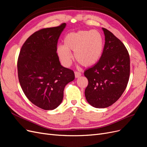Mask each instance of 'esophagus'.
I'll list each match as a JSON object with an SVG mask.
<instances>
[{"label": "esophagus", "mask_w": 147, "mask_h": 147, "mask_svg": "<svg viewBox=\"0 0 147 147\" xmlns=\"http://www.w3.org/2000/svg\"><path fill=\"white\" fill-rule=\"evenodd\" d=\"M82 75V74L80 72H77V71H75V78H78Z\"/></svg>", "instance_id": "1"}]
</instances>
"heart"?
I'll use <instances>...</instances> for the list:
<instances>
[{
    "mask_svg": "<svg viewBox=\"0 0 147 147\" xmlns=\"http://www.w3.org/2000/svg\"><path fill=\"white\" fill-rule=\"evenodd\" d=\"M63 46H59L57 53L62 64L69 66L72 59L70 51L79 64L84 67L96 64L100 59L104 50V38L99 31L79 30L67 34L64 39Z\"/></svg>",
    "mask_w": 147,
    "mask_h": 147,
    "instance_id": "1",
    "label": "heart"
}]
</instances>
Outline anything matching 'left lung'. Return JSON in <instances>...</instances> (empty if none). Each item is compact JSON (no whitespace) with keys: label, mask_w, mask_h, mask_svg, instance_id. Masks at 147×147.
Wrapping results in <instances>:
<instances>
[{"label":"left lung","mask_w":147,"mask_h":147,"mask_svg":"<svg viewBox=\"0 0 147 147\" xmlns=\"http://www.w3.org/2000/svg\"><path fill=\"white\" fill-rule=\"evenodd\" d=\"M105 45L99 61L84 71L88 80L84 94L96 108H106L119 98L126 90L130 75V57L122 42L105 28Z\"/></svg>","instance_id":"left-lung-1"}]
</instances>
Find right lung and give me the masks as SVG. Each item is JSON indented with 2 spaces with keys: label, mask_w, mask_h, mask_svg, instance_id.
<instances>
[{
  "label": "right lung",
  "mask_w": 147,
  "mask_h": 147,
  "mask_svg": "<svg viewBox=\"0 0 147 147\" xmlns=\"http://www.w3.org/2000/svg\"><path fill=\"white\" fill-rule=\"evenodd\" d=\"M63 23L34 32L22 46L18 75L24 94L38 107L54 110L63 101L65 85L75 78L74 71L61 65L57 44L65 28Z\"/></svg>",
  "instance_id": "right-lung-1"
}]
</instances>
